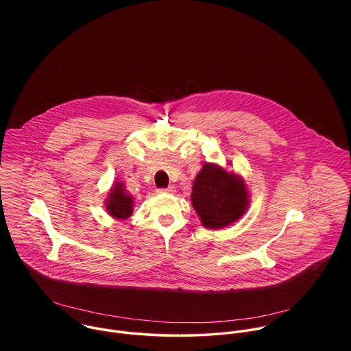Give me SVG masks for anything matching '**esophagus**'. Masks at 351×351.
Masks as SVG:
<instances>
[{
	"label": "esophagus",
	"instance_id": "obj_1",
	"mask_svg": "<svg viewBox=\"0 0 351 351\" xmlns=\"http://www.w3.org/2000/svg\"><path fill=\"white\" fill-rule=\"evenodd\" d=\"M176 191V189L173 186H169L167 189H158V193H169V194H173Z\"/></svg>",
	"mask_w": 351,
	"mask_h": 351
}]
</instances>
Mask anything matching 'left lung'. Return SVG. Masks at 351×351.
<instances>
[{"instance_id": "obj_1", "label": "left lung", "mask_w": 351, "mask_h": 351, "mask_svg": "<svg viewBox=\"0 0 351 351\" xmlns=\"http://www.w3.org/2000/svg\"><path fill=\"white\" fill-rule=\"evenodd\" d=\"M248 191L241 176L206 162L195 176L191 204L207 229H221L240 219L248 208Z\"/></svg>"}]
</instances>
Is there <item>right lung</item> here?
Wrapping results in <instances>:
<instances>
[{
	"instance_id": "add662e5",
	"label": "right lung",
	"mask_w": 351,
	"mask_h": 351,
	"mask_svg": "<svg viewBox=\"0 0 351 351\" xmlns=\"http://www.w3.org/2000/svg\"><path fill=\"white\" fill-rule=\"evenodd\" d=\"M107 213L115 219H128L133 214V198L125 190L123 183L117 182L108 193V198L106 199Z\"/></svg>"
}]
</instances>
